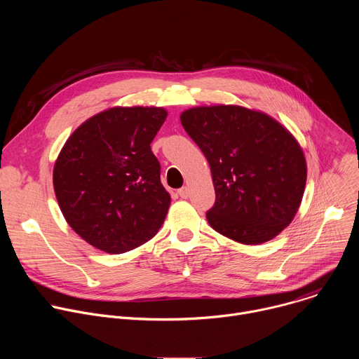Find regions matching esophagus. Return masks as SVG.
Instances as JSON below:
<instances>
[{
	"instance_id": "34e87169",
	"label": "esophagus",
	"mask_w": 359,
	"mask_h": 359,
	"mask_svg": "<svg viewBox=\"0 0 359 359\" xmlns=\"http://www.w3.org/2000/svg\"><path fill=\"white\" fill-rule=\"evenodd\" d=\"M177 193H179V196L182 197V198H187L189 196H190V191H189V187H182V189H179L177 190Z\"/></svg>"
}]
</instances>
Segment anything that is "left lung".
I'll use <instances>...</instances> for the list:
<instances>
[{"mask_svg": "<svg viewBox=\"0 0 359 359\" xmlns=\"http://www.w3.org/2000/svg\"><path fill=\"white\" fill-rule=\"evenodd\" d=\"M180 122L210 165L216 201L206 217L217 233L262 244L291 223L306 165L285 128L263 112L234 105L191 108Z\"/></svg>", "mask_w": 359, "mask_h": 359, "instance_id": "obj_1", "label": "left lung"}]
</instances>
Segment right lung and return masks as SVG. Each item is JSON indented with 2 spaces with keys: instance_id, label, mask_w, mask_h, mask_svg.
Here are the masks:
<instances>
[{
  "instance_id": "obj_1",
  "label": "right lung",
  "mask_w": 359,
  "mask_h": 359,
  "mask_svg": "<svg viewBox=\"0 0 359 359\" xmlns=\"http://www.w3.org/2000/svg\"><path fill=\"white\" fill-rule=\"evenodd\" d=\"M163 108H112L83 122L54 168V189L68 224L90 245L121 254L162 227L170 196L150 149Z\"/></svg>"
}]
</instances>
